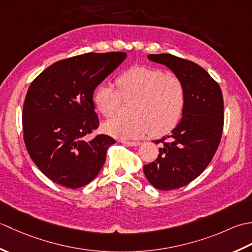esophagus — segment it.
Returning a JSON list of instances; mask_svg holds the SVG:
<instances>
[{
	"label": "esophagus",
	"instance_id": "esophagus-1",
	"mask_svg": "<svg viewBox=\"0 0 252 252\" xmlns=\"http://www.w3.org/2000/svg\"><path fill=\"white\" fill-rule=\"evenodd\" d=\"M122 144H126L127 146H132V147H135V146H140L141 145V142H130V141H121Z\"/></svg>",
	"mask_w": 252,
	"mask_h": 252
}]
</instances>
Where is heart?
Listing matches in <instances>:
<instances>
[{
  "instance_id": "1",
  "label": "heart",
  "mask_w": 252,
  "mask_h": 252,
  "mask_svg": "<svg viewBox=\"0 0 252 252\" xmlns=\"http://www.w3.org/2000/svg\"><path fill=\"white\" fill-rule=\"evenodd\" d=\"M118 90L101 84L94 93V103L106 118L114 117L123 99L135 98L132 118H115L104 125L108 134L119 138H138L149 131L163 135L178 125L185 106V87L175 74L159 68L134 67L117 78Z\"/></svg>"
}]
</instances>
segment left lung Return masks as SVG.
<instances>
[{"instance_id": "obj_1", "label": "left lung", "mask_w": 252, "mask_h": 252, "mask_svg": "<svg viewBox=\"0 0 252 252\" xmlns=\"http://www.w3.org/2000/svg\"><path fill=\"white\" fill-rule=\"evenodd\" d=\"M148 58L169 67L185 87L182 120L155 143H161L158 158L144 165V173L154 187L172 190L198 178L215 156L224 126V103L220 85L194 62L171 54Z\"/></svg>"}]
</instances>
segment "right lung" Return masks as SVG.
<instances>
[{
	"mask_svg": "<svg viewBox=\"0 0 252 252\" xmlns=\"http://www.w3.org/2000/svg\"><path fill=\"white\" fill-rule=\"evenodd\" d=\"M123 52L87 53L58 61L42 71L27 92L24 141L36 167L54 183L79 189L98 174L115 140L97 134L93 93L126 60Z\"/></svg>",
	"mask_w": 252,
	"mask_h": 252,
	"instance_id": "add662e5",
	"label": "right lung"
}]
</instances>
